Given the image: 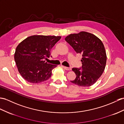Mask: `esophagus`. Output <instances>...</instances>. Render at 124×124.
<instances>
[{
	"mask_svg": "<svg viewBox=\"0 0 124 124\" xmlns=\"http://www.w3.org/2000/svg\"><path fill=\"white\" fill-rule=\"evenodd\" d=\"M62 67L64 68L65 69H66V70H70L71 69V67H66V66H62Z\"/></svg>",
	"mask_w": 124,
	"mask_h": 124,
	"instance_id": "34e87169",
	"label": "esophagus"
}]
</instances>
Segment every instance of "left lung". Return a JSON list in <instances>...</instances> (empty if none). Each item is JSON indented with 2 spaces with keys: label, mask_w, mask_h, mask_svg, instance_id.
Here are the masks:
<instances>
[{
  "label": "left lung",
  "mask_w": 124,
  "mask_h": 124,
  "mask_svg": "<svg viewBox=\"0 0 124 124\" xmlns=\"http://www.w3.org/2000/svg\"><path fill=\"white\" fill-rule=\"evenodd\" d=\"M65 39L77 54H82V66L72 69L76 77L70 81L81 87L93 85L101 76L106 64V53L102 41L85 31L70 34Z\"/></svg>",
  "instance_id": "1"
}]
</instances>
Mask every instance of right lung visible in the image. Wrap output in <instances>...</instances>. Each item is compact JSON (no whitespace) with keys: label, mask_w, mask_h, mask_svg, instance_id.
<instances>
[{"label":"right lung","mask_w":124,"mask_h":124,"mask_svg":"<svg viewBox=\"0 0 124 124\" xmlns=\"http://www.w3.org/2000/svg\"><path fill=\"white\" fill-rule=\"evenodd\" d=\"M61 38L60 36L34 35L27 37L18 45L14 58L18 70L26 81L43 82L52 76L56 65L45 59L50 56V50Z\"/></svg>","instance_id":"add662e5"}]
</instances>
